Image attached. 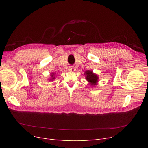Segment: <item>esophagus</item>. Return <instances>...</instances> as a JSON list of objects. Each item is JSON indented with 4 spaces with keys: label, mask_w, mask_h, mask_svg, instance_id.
Segmentation results:
<instances>
[{
    "label": "esophagus",
    "mask_w": 148,
    "mask_h": 148,
    "mask_svg": "<svg viewBox=\"0 0 148 148\" xmlns=\"http://www.w3.org/2000/svg\"><path fill=\"white\" fill-rule=\"evenodd\" d=\"M69 70L70 71H71V72H74V71H75V68H74V67H73V66H71V67H69Z\"/></svg>",
    "instance_id": "1"
}]
</instances>
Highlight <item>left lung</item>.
<instances>
[{
	"mask_svg": "<svg viewBox=\"0 0 148 148\" xmlns=\"http://www.w3.org/2000/svg\"><path fill=\"white\" fill-rule=\"evenodd\" d=\"M85 77L86 80L89 83V84L92 86H94L97 84L98 82V77L96 74H94L92 71L90 70H87L84 73Z\"/></svg>",
	"mask_w": 148,
	"mask_h": 148,
	"instance_id": "1",
	"label": "left lung"
}]
</instances>
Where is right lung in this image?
Segmentation results:
<instances>
[{"instance_id":"add662e5","label":"right lung","mask_w":148,"mask_h":148,"mask_svg":"<svg viewBox=\"0 0 148 148\" xmlns=\"http://www.w3.org/2000/svg\"><path fill=\"white\" fill-rule=\"evenodd\" d=\"M54 73H51V79H50V80H53L54 79H55V77H54Z\"/></svg>"}]
</instances>
